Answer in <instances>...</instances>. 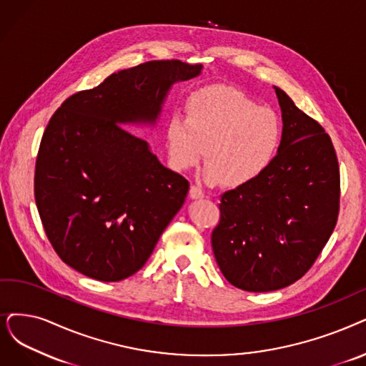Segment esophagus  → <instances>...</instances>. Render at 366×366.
Here are the masks:
<instances>
[{
  "label": "esophagus",
  "instance_id": "esophagus-1",
  "mask_svg": "<svg viewBox=\"0 0 366 366\" xmlns=\"http://www.w3.org/2000/svg\"><path fill=\"white\" fill-rule=\"evenodd\" d=\"M191 197L192 198H195V199H198V198H204V191L202 189L199 187V186H197V184H194V186H191Z\"/></svg>",
  "mask_w": 366,
  "mask_h": 366
}]
</instances>
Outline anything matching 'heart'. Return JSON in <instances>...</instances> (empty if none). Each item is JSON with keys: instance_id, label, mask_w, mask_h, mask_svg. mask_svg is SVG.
<instances>
[{"instance_id": "obj_1", "label": "heart", "mask_w": 366, "mask_h": 366, "mask_svg": "<svg viewBox=\"0 0 366 366\" xmlns=\"http://www.w3.org/2000/svg\"><path fill=\"white\" fill-rule=\"evenodd\" d=\"M282 127L277 114L244 93L221 86L187 104V119L172 115L167 127L171 165L186 171L204 152L209 183L240 187L264 172L277 153Z\"/></svg>"}]
</instances>
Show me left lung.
<instances>
[{"instance_id":"obj_1","label":"left lung","mask_w":366,"mask_h":366,"mask_svg":"<svg viewBox=\"0 0 366 366\" xmlns=\"http://www.w3.org/2000/svg\"><path fill=\"white\" fill-rule=\"evenodd\" d=\"M282 139L258 179L221 195L213 254L227 281L244 291L288 287L323 251L340 213V165L330 137L274 86Z\"/></svg>"}]
</instances>
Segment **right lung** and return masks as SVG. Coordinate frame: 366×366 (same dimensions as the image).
<instances>
[{"label": "right lung", "instance_id": "1", "mask_svg": "<svg viewBox=\"0 0 366 366\" xmlns=\"http://www.w3.org/2000/svg\"><path fill=\"white\" fill-rule=\"evenodd\" d=\"M201 64L154 60L112 73L55 111L41 137L34 197L56 255L104 282L137 273L189 191L126 124H156L171 85Z\"/></svg>", "mask_w": 366, "mask_h": 366}]
</instances>
